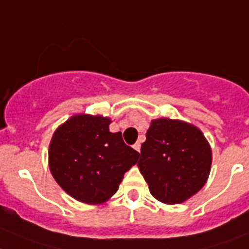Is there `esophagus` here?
Instances as JSON below:
<instances>
[{
    "mask_svg": "<svg viewBox=\"0 0 249 249\" xmlns=\"http://www.w3.org/2000/svg\"><path fill=\"white\" fill-rule=\"evenodd\" d=\"M133 149H135V150H136V151H139V153H140V149H141V143H140V142L135 143V145H133Z\"/></svg>",
    "mask_w": 249,
    "mask_h": 249,
    "instance_id": "1",
    "label": "esophagus"
}]
</instances>
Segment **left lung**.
Wrapping results in <instances>:
<instances>
[{"label": "left lung", "instance_id": "left-lung-1", "mask_svg": "<svg viewBox=\"0 0 249 249\" xmlns=\"http://www.w3.org/2000/svg\"><path fill=\"white\" fill-rule=\"evenodd\" d=\"M211 149L200 129L182 121L151 122L141 145L139 165L149 190L164 203H180L194 196L210 174Z\"/></svg>", "mask_w": 249, "mask_h": 249}]
</instances>
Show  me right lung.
Segmentation results:
<instances>
[{
  "mask_svg": "<svg viewBox=\"0 0 249 249\" xmlns=\"http://www.w3.org/2000/svg\"><path fill=\"white\" fill-rule=\"evenodd\" d=\"M108 118L73 116L54 132L49 145V169L63 190L85 203H102L116 194L140 154L122 133L109 132Z\"/></svg>",
  "mask_w": 249,
  "mask_h": 249,
  "instance_id": "1",
  "label": "right lung"
}]
</instances>
